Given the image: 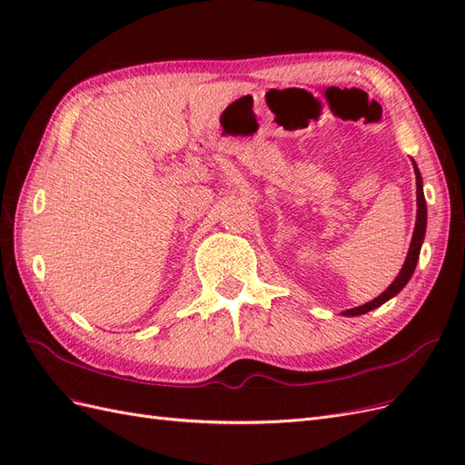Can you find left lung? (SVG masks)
I'll list each match as a JSON object with an SVG mask.
<instances>
[{"label": "left lung", "mask_w": 465, "mask_h": 465, "mask_svg": "<svg viewBox=\"0 0 465 465\" xmlns=\"http://www.w3.org/2000/svg\"><path fill=\"white\" fill-rule=\"evenodd\" d=\"M413 168H415V178H417V221H415V229H413V236H411V244H410V252H407V258L403 262V267L400 270L398 277L391 281V285L382 292L378 294L376 299H372L367 304H361L355 308H349V311L343 312V316H361V314H367L374 308H378L380 304L388 302L391 297H396V294L410 283V279L415 272L417 262H419V254H420V246H423L425 241V231H427V202H425V193H423V178H420L419 168L413 161Z\"/></svg>", "instance_id": "obj_1"}]
</instances>
